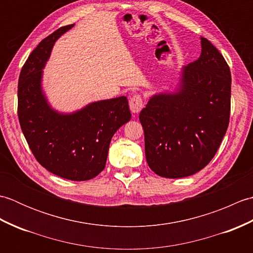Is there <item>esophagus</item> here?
I'll return each mask as SVG.
<instances>
[{
  "mask_svg": "<svg viewBox=\"0 0 253 253\" xmlns=\"http://www.w3.org/2000/svg\"><path fill=\"white\" fill-rule=\"evenodd\" d=\"M142 107H143L142 99L139 94L133 95L132 98L129 100V109H130L131 113H133V114H137V113L140 112Z\"/></svg>",
  "mask_w": 253,
  "mask_h": 253,
  "instance_id": "34e87169",
  "label": "esophagus"
}]
</instances>
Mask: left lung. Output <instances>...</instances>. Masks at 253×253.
Returning a JSON list of instances; mask_svg holds the SVG:
<instances>
[{
  "label": "left lung",
  "mask_w": 253,
  "mask_h": 253,
  "mask_svg": "<svg viewBox=\"0 0 253 253\" xmlns=\"http://www.w3.org/2000/svg\"><path fill=\"white\" fill-rule=\"evenodd\" d=\"M232 76L223 55L201 37V55L181 68L173 91L155 93L140 112L149 168L165 178L198 173L226 133Z\"/></svg>",
  "instance_id": "left-lung-1"
}]
</instances>
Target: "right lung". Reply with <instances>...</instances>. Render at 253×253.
<instances>
[{"label":"right lung","instance_id":"1","mask_svg":"<svg viewBox=\"0 0 253 253\" xmlns=\"http://www.w3.org/2000/svg\"><path fill=\"white\" fill-rule=\"evenodd\" d=\"M74 26L62 27L42 40L21 68L18 118L38 162L62 178L83 181L104 169L111 139L131 114L124 95L72 113L58 112L49 103L42 87L43 68L56 40Z\"/></svg>","mask_w":253,"mask_h":253}]
</instances>
